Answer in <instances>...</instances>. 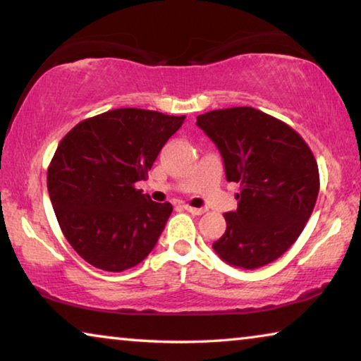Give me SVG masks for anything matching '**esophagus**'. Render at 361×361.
Masks as SVG:
<instances>
[{
  "mask_svg": "<svg viewBox=\"0 0 361 361\" xmlns=\"http://www.w3.org/2000/svg\"><path fill=\"white\" fill-rule=\"evenodd\" d=\"M185 210L192 213V215H202V213H205L204 209H195V207H191V205H185Z\"/></svg>",
  "mask_w": 361,
  "mask_h": 361,
  "instance_id": "obj_1",
  "label": "esophagus"
}]
</instances>
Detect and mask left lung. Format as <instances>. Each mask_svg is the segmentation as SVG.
<instances>
[{
    "mask_svg": "<svg viewBox=\"0 0 361 361\" xmlns=\"http://www.w3.org/2000/svg\"><path fill=\"white\" fill-rule=\"evenodd\" d=\"M221 152L226 178L240 185L235 212L213 248L243 269L266 266L301 234L320 189L319 166L299 133L252 106L213 109L195 122Z\"/></svg>",
    "mask_w": 361,
    "mask_h": 361,
    "instance_id": "left-lung-1",
    "label": "left lung"
}]
</instances>
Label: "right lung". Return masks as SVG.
<instances>
[{"instance_id":"right-lung-1","label":"right lung","mask_w":361,"mask_h":361,"mask_svg":"<svg viewBox=\"0 0 361 361\" xmlns=\"http://www.w3.org/2000/svg\"><path fill=\"white\" fill-rule=\"evenodd\" d=\"M185 116L119 108L76 124L47 169V191L65 239L108 272L142 262L154 248L172 204L135 188Z\"/></svg>"}]
</instances>
